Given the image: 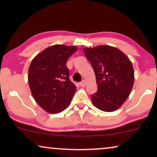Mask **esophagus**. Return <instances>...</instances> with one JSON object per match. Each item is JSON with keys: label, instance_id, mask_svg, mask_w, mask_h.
Masks as SVG:
<instances>
[{"label": "esophagus", "instance_id": "esophagus-1", "mask_svg": "<svg viewBox=\"0 0 157 157\" xmlns=\"http://www.w3.org/2000/svg\"><path fill=\"white\" fill-rule=\"evenodd\" d=\"M79 85H80L81 87H84V86H85V85H86V82H85V81H81V82L79 83Z\"/></svg>", "mask_w": 157, "mask_h": 157}]
</instances>
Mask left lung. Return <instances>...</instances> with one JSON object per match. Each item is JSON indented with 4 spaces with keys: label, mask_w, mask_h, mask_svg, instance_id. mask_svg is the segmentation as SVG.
<instances>
[{
    "label": "left lung",
    "mask_w": 157,
    "mask_h": 157,
    "mask_svg": "<svg viewBox=\"0 0 157 157\" xmlns=\"http://www.w3.org/2000/svg\"><path fill=\"white\" fill-rule=\"evenodd\" d=\"M96 75L98 91L91 95L93 104L111 112L129 96L134 81L132 62L123 52L110 46L83 48Z\"/></svg>",
    "instance_id": "left-lung-1"
}]
</instances>
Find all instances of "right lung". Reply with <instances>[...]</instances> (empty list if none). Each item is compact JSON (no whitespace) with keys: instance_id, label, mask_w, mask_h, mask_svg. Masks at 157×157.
Returning a JSON list of instances; mask_svg holds the SVG:
<instances>
[{"instance_id":"add662e5","label":"right lung","mask_w":157,"mask_h":157,"mask_svg":"<svg viewBox=\"0 0 157 157\" xmlns=\"http://www.w3.org/2000/svg\"><path fill=\"white\" fill-rule=\"evenodd\" d=\"M75 46L53 45L32 60L29 69V84L37 104L47 112L56 113L70 104L76 87L69 78L66 66Z\"/></svg>"}]
</instances>
